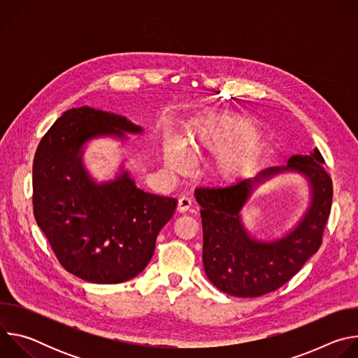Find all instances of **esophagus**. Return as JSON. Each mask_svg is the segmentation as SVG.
Here are the masks:
<instances>
[{
    "instance_id": "34e87169",
    "label": "esophagus",
    "mask_w": 358,
    "mask_h": 358,
    "mask_svg": "<svg viewBox=\"0 0 358 358\" xmlns=\"http://www.w3.org/2000/svg\"><path fill=\"white\" fill-rule=\"evenodd\" d=\"M191 207V199L188 196H181L178 198V203H177V211L178 213H187Z\"/></svg>"
}]
</instances>
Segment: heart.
I'll return each instance as SVG.
<instances>
[{
    "label": "heart",
    "instance_id": "heart-1",
    "mask_svg": "<svg viewBox=\"0 0 358 358\" xmlns=\"http://www.w3.org/2000/svg\"><path fill=\"white\" fill-rule=\"evenodd\" d=\"M185 144L195 152H217L210 170L221 182L241 178L258 156V140L255 127L242 120L210 119L191 124ZM184 143L167 136L163 141V160L169 170L181 173L189 166V156Z\"/></svg>",
    "mask_w": 358,
    "mask_h": 358
}]
</instances>
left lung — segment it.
<instances>
[{
  "label": "left lung",
  "mask_w": 358,
  "mask_h": 358,
  "mask_svg": "<svg viewBox=\"0 0 358 358\" xmlns=\"http://www.w3.org/2000/svg\"><path fill=\"white\" fill-rule=\"evenodd\" d=\"M323 164L322 152L315 148L310 156H292L286 167L265 169L253 178L229 187L195 189L203 232L202 262L214 286L236 297L271 293L290 280L319 250L333 199V182ZM289 169L308 177L313 187L311 207L285 238L275 243L255 241L243 229L238 213L253 186Z\"/></svg>",
  "instance_id": "1"
}]
</instances>
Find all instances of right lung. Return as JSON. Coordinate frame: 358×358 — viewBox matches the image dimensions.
Segmentation results:
<instances>
[{
    "label": "right lung",
    "mask_w": 358,
    "mask_h": 358,
    "mask_svg": "<svg viewBox=\"0 0 358 358\" xmlns=\"http://www.w3.org/2000/svg\"><path fill=\"white\" fill-rule=\"evenodd\" d=\"M140 133L123 116L87 106L66 110L41 138L32 167V206L59 264L92 283H122L150 262L177 199L144 192L127 173L94 184L80 147L96 136Z\"/></svg>",
    "instance_id": "obj_1"
}]
</instances>
